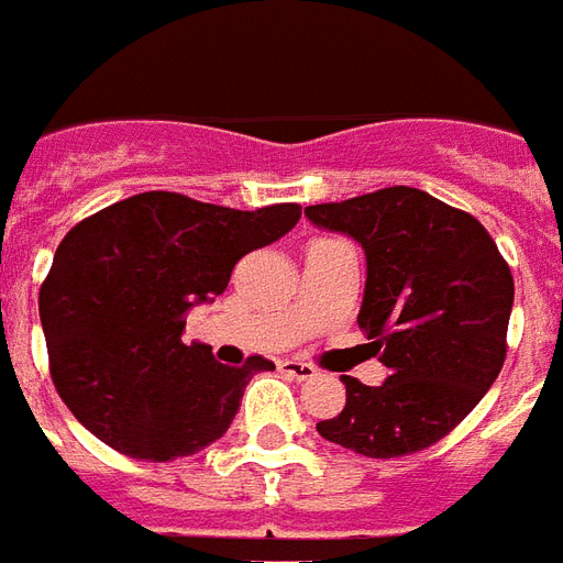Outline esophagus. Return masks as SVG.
Listing matches in <instances>:
<instances>
[{
  "label": "esophagus",
  "mask_w": 563,
  "mask_h": 563,
  "mask_svg": "<svg viewBox=\"0 0 563 563\" xmlns=\"http://www.w3.org/2000/svg\"><path fill=\"white\" fill-rule=\"evenodd\" d=\"M280 372H286L295 380H310V377H316V368L310 363H300V360H283Z\"/></svg>",
  "instance_id": "obj_1"
}]
</instances>
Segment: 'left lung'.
I'll return each instance as SVG.
<instances>
[{
	"mask_svg": "<svg viewBox=\"0 0 563 563\" xmlns=\"http://www.w3.org/2000/svg\"><path fill=\"white\" fill-rule=\"evenodd\" d=\"M307 218L363 244L357 324L389 368L380 386L342 375L345 407L316 428L366 457L422 452L457 428L499 377L514 307L508 263L478 218L419 188L307 206Z\"/></svg>",
	"mask_w": 563,
	"mask_h": 563,
	"instance_id": "left-lung-1",
	"label": "left lung"
}]
</instances>
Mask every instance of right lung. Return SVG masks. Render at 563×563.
I'll return each instance as SVG.
<instances>
[{
	"label": "right lung",
	"instance_id": "1",
	"mask_svg": "<svg viewBox=\"0 0 563 563\" xmlns=\"http://www.w3.org/2000/svg\"><path fill=\"white\" fill-rule=\"evenodd\" d=\"M298 218V203L242 212L144 191L73 227L37 298L49 375L70 413L139 461L221 440L247 380L274 363L224 366L209 345H186V312L221 295L244 253L277 242Z\"/></svg>",
	"mask_w": 563,
	"mask_h": 563
}]
</instances>
